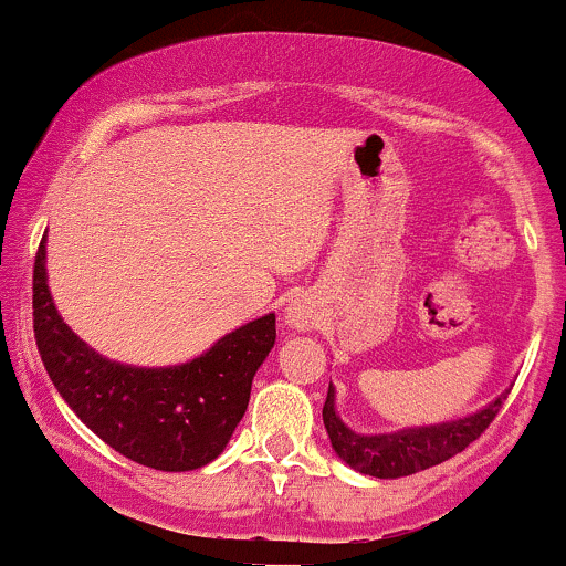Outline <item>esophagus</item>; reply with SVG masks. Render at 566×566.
<instances>
[{
    "mask_svg": "<svg viewBox=\"0 0 566 566\" xmlns=\"http://www.w3.org/2000/svg\"><path fill=\"white\" fill-rule=\"evenodd\" d=\"M283 321H285V326L296 328V332H307V328H313V323H315L313 302H310L307 296H296V300H291L289 307H285V313H283Z\"/></svg>",
    "mask_w": 566,
    "mask_h": 566,
    "instance_id": "1",
    "label": "esophagus"
}]
</instances>
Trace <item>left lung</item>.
Returning <instances> with one entry per match:
<instances>
[{"mask_svg": "<svg viewBox=\"0 0 566 566\" xmlns=\"http://www.w3.org/2000/svg\"><path fill=\"white\" fill-rule=\"evenodd\" d=\"M503 396L494 398L475 415L462 417V420L422 424V428H406L398 433L360 436L339 420L334 409V387L328 385L326 403H323V424L332 438L334 452L355 468L358 473L374 475V479H401V475L420 473L424 468L441 465L449 457L460 454L489 428V422L503 409Z\"/></svg>", "mask_w": 566, "mask_h": 566, "instance_id": "1", "label": "left lung"}]
</instances>
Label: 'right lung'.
Listing matches in <instances>:
<instances>
[{"label":"right lung","instance_id":"obj_1","mask_svg":"<svg viewBox=\"0 0 566 566\" xmlns=\"http://www.w3.org/2000/svg\"><path fill=\"white\" fill-rule=\"evenodd\" d=\"M44 238L34 259V339L55 390L114 452L181 473L216 460L249 409L251 382L275 345L262 315L181 366L142 368L104 358L63 323L48 289Z\"/></svg>","mask_w":566,"mask_h":566}]
</instances>
